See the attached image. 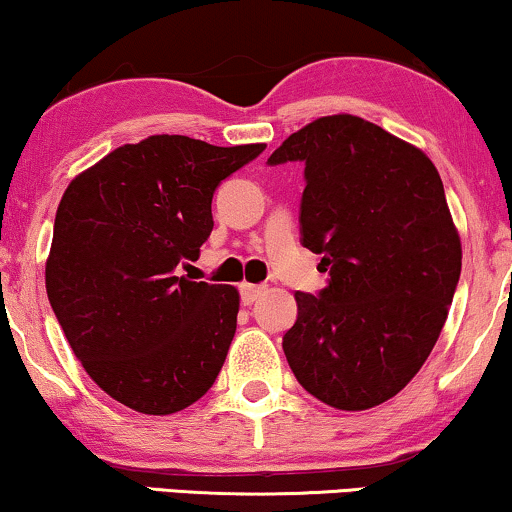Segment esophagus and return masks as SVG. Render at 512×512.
<instances>
[{
  "instance_id": "esophagus-1",
  "label": "esophagus",
  "mask_w": 512,
  "mask_h": 512,
  "mask_svg": "<svg viewBox=\"0 0 512 512\" xmlns=\"http://www.w3.org/2000/svg\"><path fill=\"white\" fill-rule=\"evenodd\" d=\"M240 293H242V303H244V305H251V303H254V300L263 293V286H256V284H247V282H244V284L240 286Z\"/></svg>"
}]
</instances>
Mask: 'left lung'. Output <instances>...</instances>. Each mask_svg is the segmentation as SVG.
<instances>
[{
    "label": "left lung",
    "mask_w": 512,
    "mask_h": 512,
    "mask_svg": "<svg viewBox=\"0 0 512 512\" xmlns=\"http://www.w3.org/2000/svg\"><path fill=\"white\" fill-rule=\"evenodd\" d=\"M303 160V244L331 272L296 293L286 361L321 403L368 410L394 398L429 359L461 272V237L431 158L352 114L286 137L270 165Z\"/></svg>",
    "instance_id": "8db88e82"
}]
</instances>
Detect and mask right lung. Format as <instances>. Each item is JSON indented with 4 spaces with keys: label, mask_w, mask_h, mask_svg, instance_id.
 Listing matches in <instances>:
<instances>
[{
    "label": "right lung",
    "mask_w": 512,
    "mask_h": 512,
    "mask_svg": "<svg viewBox=\"0 0 512 512\" xmlns=\"http://www.w3.org/2000/svg\"><path fill=\"white\" fill-rule=\"evenodd\" d=\"M265 144L184 135L123 144L69 181L55 212L46 293L97 387L172 415L212 387L240 312L230 284L177 277L214 228L212 195Z\"/></svg>",
    "instance_id": "right-lung-1"
}]
</instances>
